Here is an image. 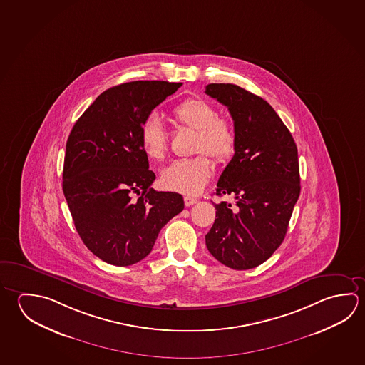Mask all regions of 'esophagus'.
Instances as JSON below:
<instances>
[{
    "label": "esophagus",
    "mask_w": 365,
    "mask_h": 365,
    "mask_svg": "<svg viewBox=\"0 0 365 365\" xmlns=\"http://www.w3.org/2000/svg\"><path fill=\"white\" fill-rule=\"evenodd\" d=\"M196 202H197V198L191 197V196H185V205L187 207H190V206L196 204Z\"/></svg>",
    "instance_id": "1"
}]
</instances>
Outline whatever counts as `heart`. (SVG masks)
Returning a JSON list of instances; mask_svg holds the SVG:
<instances>
[{
	"instance_id": "b5f03b06",
	"label": "heart",
	"mask_w": 365,
	"mask_h": 365,
	"mask_svg": "<svg viewBox=\"0 0 365 365\" xmlns=\"http://www.w3.org/2000/svg\"><path fill=\"white\" fill-rule=\"evenodd\" d=\"M178 122L198 130L196 153H207L217 163L230 160L236 151L235 124L227 116L217 115V109L204 98L191 97L173 110ZM140 141L145 154L154 161H163L168 154V138L163 123L150 115L142 123ZM212 163L206 154L174 161L161 173V183L170 191L196 195L209 183Z\"/></svg>"
}]
</instances>
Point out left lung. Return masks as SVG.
Instances as JSON below:
<instances>
[{
    "mask_svg": "<svg viewBox=\"0 0 365 365\" xmlns=\"http://www.w3.org/2000/svg\"><path fill=\"white\" fill-rule=\"evenodd\" d=\"M205 93L230 110L236 151L220 174L217 217L205 236L211 255L228 268L260 265L281 246L300 196L297 148L287 127L262 97L236 84L211 83Z\"/></svg>",
    "mask_w": 365,
    "mask_h": 365,
    "instance_id": "1",
    "label": "left lung"
}]
</instances>
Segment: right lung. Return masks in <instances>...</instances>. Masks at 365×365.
<instances>
[{"label":"right lung","mask_w":365,"mask_h":365,"mask_svg":"<svg viewBox=\"0 0 365 365\" xmlns=\"http://www.w3.org/2000/svg\"><path fill=\"white\" fill-rule=\"evenodd\" d=\"M180 86L135 81L111 87L66 141L63 191L74 225L91 252L111 265L141 262L161 228L185 209L180 193L150 187L155 174L140 141L142 123Z\"/></svg>","instance_id":"add662e5"}]
</instances>
